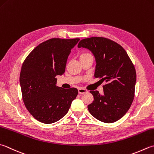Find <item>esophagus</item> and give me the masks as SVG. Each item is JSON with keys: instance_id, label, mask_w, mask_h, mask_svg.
I'll use <instances>...</instances> for the list:
<instances>
[{"instance_id": "obj_1", "label": "esophagus", "mask_w": 154, "mask_h": 154, "mask_svg": "<svg viewBox=\"0 0 154 154\" xmlns=\"http://www.w3.org/2000/svg\"><path fill=\"white\" fill-rule=\"evenodd\" d=\"M78 92H79V94H83V93H87L88 92V91H87V90L85 89H83V88H81V87H80V88L78 89Z\"/></svg>"}]
</instances>
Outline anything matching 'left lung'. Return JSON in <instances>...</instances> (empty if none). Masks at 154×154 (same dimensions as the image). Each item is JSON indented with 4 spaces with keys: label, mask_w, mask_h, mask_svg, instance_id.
<instances>
[{
    "label": "left lung",
    "mask_w": 154,
    "mask_h": 154,
    "mask_svg": "<svg viewBox=\"0 0 154 154\" xmlns=\"http://www.w3.org/2000/svg\"><path fill=\"white\" fill-rule=\"evenodd\" d=\"M77 47L91 51L96 61L94 76L106 82L102 95L90 91L94 101L87 106L89 111L102 122L117 121L127 113L134 98L136 72L133 63L121 45L109 38H84Z\"/></svg>",
    "instance_id": "left-lung-1"
}]
</instances>
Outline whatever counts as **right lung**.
Returning <instances> with one entry per match:
<instances>
[{
  "instance_id": "right-lung-1",
  "label": "right lung",
  "mask_w": 154,
  "mask_h": 154,
  "mask_svg": "<svg viewBox=\"0 0 154 154\" xmlns=\"http://www.w3.org/2000/svg\"><path fill=\"white\" fill-rule=\"evenodd\" d=\"M79 38H53L39 44L24 61L20 73L23 100L29 113L43 123L64 117L76 98V88L56 86L57 75L65 73L71 50Z\"/></svg>"
}]
</instances>
